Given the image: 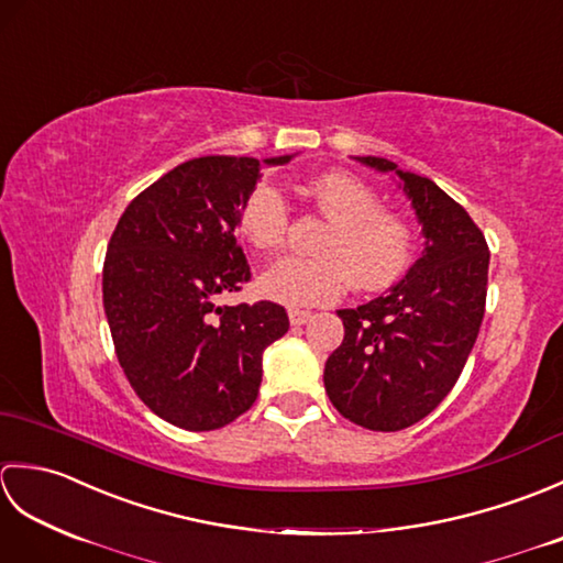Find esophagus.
Wrapping results in <instances>:
<instances>
[{"label": "esophagus", "mask_w": 563, "mask_h": 563, "mask_svg": "<svg viewBox=\"0 0 563 563\" xmlns=\"http://www.w3.org/2000/svg\"><path fill=\"white\" fill-rule=\"evenodd\" d=\"M288 317H290L292 327H302L309 319H312V312H305V309H288Z\"/></svg>", "instance_id": "esophagus-1"}]
</instances>
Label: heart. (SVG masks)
<instances>
[{
	"label": "heart",
	"mask_w": 563,
	"mask_h": 563,
	"mask_svg": "<svg viewBox=\"0 0 563 563\" xmlns=\"http://www.w3.org/2000/svg\"><path fill=\"white\" fill-rule=\"evenodd\" d=\"M327 218L314 256H283L261 275V292L290 307L339 300L349 280L357 290H379L409 268L413 224L399 210L379 206L377 190L351 172H327L305 186ZM292 208L285 190L263 178L239 208V230L258 251H278L290 230Z\"/></svg>",
	"instance_id": "1"
}]
</instances>
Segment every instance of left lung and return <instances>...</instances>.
Wrapping results in <instances>:
<instances>
[{"mask_svg": "<svg viewBox=\"0 0 563 563\" xmlns=\"http://www.w3.org/2000/svg\"><path fill=\"white\" fill-rule=\"evenodd\" d=\"M357 159L397 172L389 159ZM397 174L426 251L387 295L341 309L345 336L324 365L339 413L382 433L418 423L448 397L479 336L488 283V244L470 212L430 178Z\"/></svg>", "mask_w": 563, "mask_h": 563, "instance_id": "left-lung-1", "label": "left lung"}]
</instances>
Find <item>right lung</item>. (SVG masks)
I'll return each instance as SVG.
<instances>
[{
  "instance_id": "1",
  "label": "right lung",
  "mask_w": 563,
  "mask_h": 563,
  "mask_svg": "<svg viewBox=\"0 0 563 563\" xmlns=\"http://www.w3.org/2000/svg\"><path fill=\"white\" fill-rule=\"evenodd\" d=\"M258 169V159L230 154L178 164L130 200L106 251L103 309L118 363L150 411L194 433L254 406L263 351L290 329L271 300L218 305L251 283L234 230Z\"/></svg>"
}]
</instances>
